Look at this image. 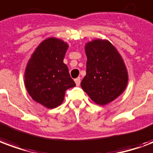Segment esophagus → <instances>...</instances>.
Returning <instances> with one entry per match:
<instances>
[{"label":"esophagus","instance_id":"esophagus-1","mask_svg":"<svg viewBox=\"0 0 153 153\" xmlns=\"http://www.w3.org/2000/svg\"><path fill=\"white\" fill-rule=\"evenodd\" d=\"M74 82L76 83L77 86H79L80 85V82H81V80H80V78H77L74 79Z\"/></svg>","mask_w":153,"mask_h":153}]
</instances>
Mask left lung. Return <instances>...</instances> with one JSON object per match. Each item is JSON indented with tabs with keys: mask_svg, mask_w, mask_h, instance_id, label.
Listing matches in <instances>:
<instances>
[{
	"mask_svg": "<svg viewBox=\"0 0 153 153\" xmlns=\"http://www.w3.org/2000/svg\"><path fill=\"white\" fill-rule=\"evenodd\" d=\"M87 74L81 82L82 90L94 102L105 105L125 90L128 76L125 64L114 45L95 39L86 45Z\"/></svg>",
	"mask_w": 153,
	"mask_h": 153,
	"instance_id": "obj_1",
	"label": "left lung"
}]
</instances>
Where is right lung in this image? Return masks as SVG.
<instances>
[{
    "label": "right lung",
    "mask_w": 153,
    "mask_h": 153,
    "mask_svg": "<svg viewBox=\"0 0 153 153\" xmlns=\"http://www.w3.org/2000/svg\"><path fill=\"white\" fill-rule=\"evenodd\" d=\"M68 45L48 38L38 46L27 63L25 86L31 98L48 108L60 105L65 91L76 86L63 59Z\"/></svg>",
    "instance_id": "right-lung-1"
}]
</instances>
